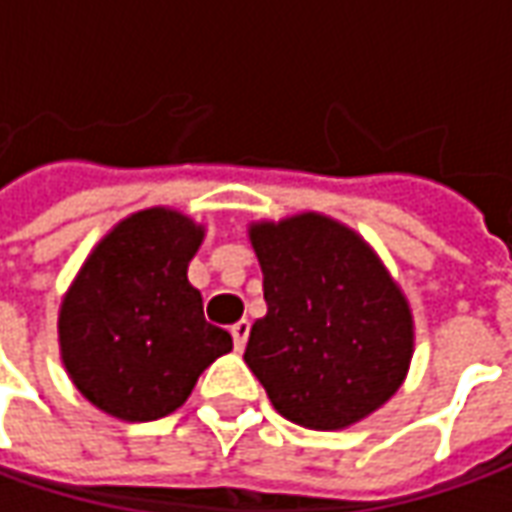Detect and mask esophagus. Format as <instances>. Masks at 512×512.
<instances>
[{"mask_svg": "<svg viewBox=\"0 0 512 512\" xmlns=\"http://www.w3.org/2000/svg\"><path fill=\"white\" fill-rule=\"evenodd\" d=\"M232 337H235V348L243 351V348H246V340H249V320H238V323L232 326Z\"/></svg>", "mask_w": 512, "mask_h": 512, "instance_id": "esophagus-1", "label": "esophagus"}]
</instances>
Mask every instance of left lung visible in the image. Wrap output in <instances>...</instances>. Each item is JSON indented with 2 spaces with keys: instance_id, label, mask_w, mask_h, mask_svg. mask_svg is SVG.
I'll use <instances>...</instances> for the list:
<instances>
[{
  "instance_id": "8db88e82",
  "label": "left lung",
  "mask_w": 512,
  "mask_h": 512,
  "mask_svg": "<svg viewBox=\"0 0 512 512\" xmlns=\"http://www.w3.org/2000/svg\"><path fill=\"white\" fill-rule=\"evenodd\" d=\"M266 317L243 360L274 411L343 431L399 391L414 357V314L385 263L351 226L320 212L249 223Z\"/></svg>"
}]
</instances>
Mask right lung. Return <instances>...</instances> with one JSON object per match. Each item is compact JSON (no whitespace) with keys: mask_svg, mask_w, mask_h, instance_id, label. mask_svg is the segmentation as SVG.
<instances>
[{"mask_svg":"<svg viewBox=\"0 0 512 512\" xmlns=\"http://www.w3.org/2000/svg\"><path fill=\"white\" fill-rule=\"evenodd\" d=\"M203 235L201 223L169 206L133 212L98 240L64 291V371L98 411L161 419L232 351L229 331L203 320L201 291L186 277Z\"/></svg>","mask_w":512,"mask_h":512,"instance_id":"add662e5","label":"right lung"}]
</instances>
